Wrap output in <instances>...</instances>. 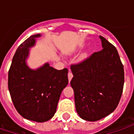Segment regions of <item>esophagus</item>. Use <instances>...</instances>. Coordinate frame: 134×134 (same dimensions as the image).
Instances as JSON below:
<instances>
[{
	"label": "esophagus",
	"mask_w": 134,
	"mask_h": 134,
	"mask_svg": "<svg viewBox=\"0 0 134 134\" xmlns=\"http://www.w3.org/2000/svg\"><path fill=\"white\" fill-rule=\"evenodd\" d=\"M68 77H69V80H71V78L73 77V75H72V73L70 71V70H69V75H68Z\"/></svg>",
	"instance_id": "34e87169"
}]
</instances>
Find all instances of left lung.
Segmentation results:
<instances>
[{
    "mask_svg": "<svg viewBox=\"0 0 134 134\" xmlns=\"http://www.w3.org/2000/svg\"><path fill=\"white\" fill-rule=\"evenodd\" d=\"M103 49L71 65V86L76 110L83 119L95 121L115 110L121 98L125 74L116 47L99 36Z\"/></svg>",
    "mask_w": 134,
    "mask_h": 134,
    "instance_id": "left-lung-1",
    "label": "left lung"
}]
</instances>
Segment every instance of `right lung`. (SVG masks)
Listing matches in <instances>:
<instances>
[{
    "instance_id": "add662e5",
    "label": "right lung",
    "mask_w": 134,
    "mask_h": 134,
    "mask_svg": "<svg viewBox=\"0 0 134 134\" xmlns=\"http://www.w3.org/2000/svg\"><path fill=\"white\" fill-rule=\"evenodd\" d=\"M36 34L19 45L8 73V88L16 110L24 118L37 121H48L54 116L61 92L69 83L68 69L57 70L45 64L36 70L26 63L29 48L34 46Z\"/></svg>"
}]
</instances>
